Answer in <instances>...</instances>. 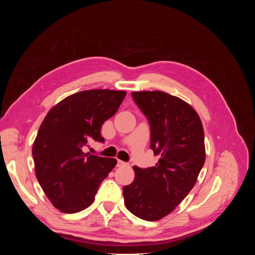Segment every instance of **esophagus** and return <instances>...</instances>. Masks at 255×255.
<instances>
[{
  "mask_svg": "<svg viewBox=\"0 0 255 255\" xmlns=\"http://www.w3.org/2000/svg\"><path fill=\"white\" fill-rule=\"evenodd\" d=\"M127 163H125L123 160H120V159H117V166L118 167H121V166H126Z\"/></svg>",
  "mask_w": 255,
  "mask_h": 255,
  "instance_id": "obj_1",
  "label": "esophagus"
}]
</instances>
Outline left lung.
<instances>
[{"mask_svg":"<svg viewBox=\"0 0 255 255\" xmlns=\"http://www.w3.org/2000/svg\"><path fill=\"white\" fill-rule=\"evenodd\" d=\"M150 126V148L158 163L134 166L133 183L123 187L128 210L146 221L170 214L195 186L205 161L201 120L190 105L163 91L132 92Z\"/></svg>","mask_w":255,"mask_h":255,"instance_id":"1","label":"left lung"}]
</instances>
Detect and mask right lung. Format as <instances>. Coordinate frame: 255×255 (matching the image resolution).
Returning <instances> with one entry per match:
<instances>
[{
  "label": "right lung",
  "instance_id": "add662e5",
  "mask_svg": "<svg viewBox=\"0 0 255 255\" xmlns=\"http://www.w3.org/2000/svg\"><path fill=\"white\" fill-rule=\"evenodd\" d=\"M126 91L91 89L64 99L45 116L33 144L36 177L52 204L67 214L95 200L100 184L117 160L85 153L104 142L101 127L118 111Z\"/></svg>",
  "mask_w": 255,
  "mask_h": 255
}]
</instances>
